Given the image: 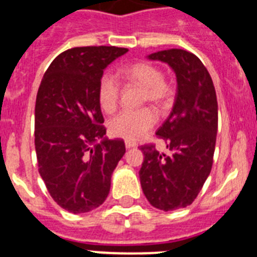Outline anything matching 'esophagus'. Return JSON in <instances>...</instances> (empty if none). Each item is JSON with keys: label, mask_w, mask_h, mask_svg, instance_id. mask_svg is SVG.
<instances>
[{"label": "esophagus", "mask_w": 257, "mask_h": 257, "mask_svg": "<svg viewBox=\"0 0 257 257\" xmlns=\"http://www.w3.org/2000/svg\"><path fill=\"white\" fill-rule=\"evenodd\" d=\"M124 145H126V148H127V149L135 148V147H136L135 143H133V142H126V143H124Z\"/></svg>", "instance_id": "esophagus-1"}]
</instances>
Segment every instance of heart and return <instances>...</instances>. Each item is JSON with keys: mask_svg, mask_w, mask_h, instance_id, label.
I'll return each instance as SVG.
<instances>
[{"mask_svg": "<svg viewBox=\"0 0 257 257\" xmlns=\"http://www.w3.org/2000/svg\"><path fill=\"white\" fill-rule=\"evenodd\" d=\"M126 81L143 87L142 100L151 101L157 106H163L171 100L174 87L163 77V72L152 63L140 61L127 65L121 70ZM121 87L110 73H104L97 85V103L103 112L112 113L117 108ZM157 114L149 106L136 110H122L109 121L110 135L127 142H138L147 135L156 124Z\"/></svg>", "mask_w": 257, "mask_h": 257, "instance_id": "b5f03b06", "label": "heart"}]
</instances>
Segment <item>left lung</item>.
<instances>
[{"label": "left lung", "instance_id": "obj_1", "mask_svg": "<svg viewBox=\"0 0 257 257\" xmlns=\"http://www.w3.org/2000/svg\"><path fill=\"white\" fill-rule=\"evenodd\" d=\"M148 58L175 70L178 92L172 112L156 133L171 153H160L154 144L140 147L144 154L140 184L153 207L174 211L192 205L212 169L216 91L203 63L187 50H163Z\"/></svg>", "mask_w": 257, "mask_h": 257}]
</instances>
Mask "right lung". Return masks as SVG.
Here are the masks:
<instances>
[{
    "mask_svg": "<svg viewBox=\"0 0 257 257\" xmlns=\"http://www.w3.org/2000/svg\"><path fill=\"white\" fill-rule=\"evenodd\" d=\"M127 51L73 47L56 56L41 81L35 109L38 172L52 199L68 212H88L103 205L126 152L123 140L103 139L106 130L97 85L104 69Z\"/></svg>",
    "mask_w": 257,
    "mask_h": 257,
    "instance_id": "1",
    "label": "right lung"
}]
</instances>
